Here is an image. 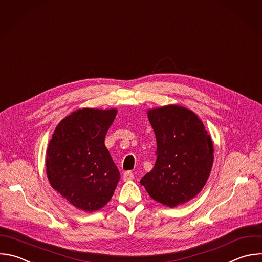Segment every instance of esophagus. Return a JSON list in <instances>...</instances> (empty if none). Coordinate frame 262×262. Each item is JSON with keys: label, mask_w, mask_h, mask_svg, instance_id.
Returning a JSON list of instances; mask_svg holds the SVG:
<instances>
[{"label": "esophagus", "mask_w": 262, "mask_h": 262, "mask_svg": "<svg viewBox=\"0 0 262 262\" xmlns=\"http://www.w3.org/2000/svg\"><path fill=\"white\" fill-rule=\"evenodd\" d=\"M122 179H123V181L124 182H127V181H130V180H133L134 179V173L132 172V171H125L124 173H123V176H122Z\"/></svg>", "instance_id": "34e87169"}]
</instances>
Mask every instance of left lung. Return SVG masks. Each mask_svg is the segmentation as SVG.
<instances>
[{
	"mask_svg": "<svg viewBox=\"0 0 262 262\" xmlns=\"http://www.w3.org/2000/svg\"><path fill=\"white\" fill-rule=\"evenodd\" d=\"M154 130L156 162L141 179L148 194L168 208L195 198L204 188L214 161L213 142L191 110L167 105L147 111Z\"/></svg>",
	"mask_w": 262,
	"mask_h": 262,
	"instance_id": "1",
	"label": "left lung"
}]
</instances>
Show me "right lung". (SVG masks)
Segmentation results:
<instances>
[{
	"label": "right lung",
	"instance_id": "add662e5",
	"mask_svg": "<svg viewBox=\"0 0 262 262\" xmlns=\"http://www.w3.org/2000/svg\"><path fill=\"white\" fill-rule=\"evenodd\" d=\"M116 114L115 108L78 109L58 123L47 147L46 173L51 187L87 213L110 202L120 179L105 146Z\"/></svg>",
	"mask_w": 262,
	"mask_h": 262
}]
</instances>
